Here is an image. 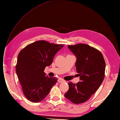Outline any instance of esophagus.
I'll return each mask as SVG.
<instances>
[{
    "instance_id": "1",
    "label": "esophagus",
    "mask_w": 120,
    "mask_h": 120,
    "mask_svg": "<svg viewBox=\"0 0 120 120\" xmlns=\"http://www.w3.org/2000/svg\"><path fill=\"white\" fill-rule=\"evenodd\" d=\"M58 82L59 83H62L65 82V81L63 79H61V78H59L58 80Z\"/></svg>"
}]
</instances>
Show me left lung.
I'll return each instance as SVG.
<instances>
[{
    "mask_svg": "<svg viewBox=\"0 0 120 120\" xmlns=\"http://www.w3.org/2000/svg\"><path fill=\"white\" fill-rule=\"evenodd\" d=\"M77 57L76 67L80 82H69L64 96L74 104L83 103L90 99L101 85L105 77L106 64L101 52L86 44L68 45Z\"/></svg>",
    "mask_w": 120,
    "mask_h": 120,
    "instance_id": "left-lung-1",
    "label": "left lung"
}]
</instances>
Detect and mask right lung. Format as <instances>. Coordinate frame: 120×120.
<instances>
[{
	"label": "right lung",
	"instance_id": "add662e5",
	"mask_svg": "<svg viewBox=\"0 0 120 120\" xmlns=\"http://www.w3.org/2000/svg\"><path fill=\"white\" fill-rule=\"evenodd\" d=\"M63 46L39 40L27 45L19 53L16 72L23 94L30 101H42L57 83L56 77L46 76L44 71Z\"/></svg>",
	"mask_w": 120,
	"mask_h": 120
}]
</instances>
